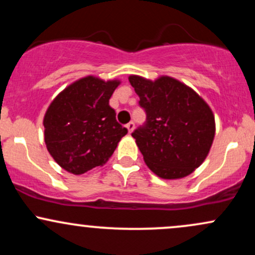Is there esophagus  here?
Returning <instances> with one entry per match:
<instances>
[{
	"label": "esophagus",
	"instance_id": "34e87169",
	"mask_svg": "<svg viewBox=\"0 0 255 255\" xmlns=\"http://www.w3.org/2000/svg\"><path fill=\"white\" fill-rule=\"evenodd\" d=\"M126 127H127L128 131H129V133H131V131H133V129H134V122H133V121L128 122V124H127V126H126Z\"/></svg>",
	"mask_w": 255,
	"mask_h": 255
}]
</instances>
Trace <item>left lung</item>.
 <instances>
[{
    "label": "left lung",
    "instance_id": "8db88e82",
    "mask_svg": "<svg viewBox=\"0 0 255 255\" xmlns=\"http://www.w3.org/2000/svg\"><path fill=\"white\" fill-rule=\"evenodd\" d=\"M145 110V124L131 133L145 163L162 178H181L204 162L215 137L210 107L188 86L169 77L156 81L130 75Z\"/></svg>",
    "mask_w": 255,
    "mask_h": 255
}]
</instances>
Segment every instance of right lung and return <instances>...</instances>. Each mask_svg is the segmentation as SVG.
Listing matches in <instances>:
<instances>
[{"label":"right lung","mask_w":255,"mask_h":255,"mask_svg":"<svg viewBox=\"0 0 255 255\" xmlns=\"http://www.w3.org/2000/svg\"><path fill=\"white\" fill-rule=\"evenodd\" d=\"M119 81L86 77L69 85L44 116V140L64 170L80 175L103 165L128 133L116 121L109 99Z\"/></svg>","instance_id":"1"}]
</instances>
